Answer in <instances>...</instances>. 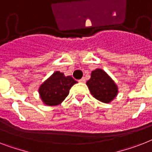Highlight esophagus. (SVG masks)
<instances>
[{
	"label": "esophagus",
	"mask_w": 152,
	"mask_h": 152,
	"mask_svg": "<svg viewBox=\"0 0 152 152\" xmlns=\"http://www.w3.org/2000/svg\"><path fill=\"white\" fill-rule=\"evenodd\" d=\"M79 82H80V83H85V82H86V80H85V78H82L81 80H79Z\"/></svg>",
	"instance_id": "34e87169"
}]
</instances>
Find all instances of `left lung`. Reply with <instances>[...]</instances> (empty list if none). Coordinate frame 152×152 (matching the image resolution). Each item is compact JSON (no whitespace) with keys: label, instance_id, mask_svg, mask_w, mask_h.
Masks as SVG:
<instances>
[{"label":"left lung","instance_id":"obj_1","mask_svg":"<svg viewBox=\"0 0 152 152\" xmlns=\"http://www.w3.org/2000/svg\"><path fill=\"white\" fill-rule=\"evenodd\" d=\"M86 85L94 97L106 104L112 101L118 92L115 83L101 69H96L91 72V77Z\"/></svg>","mask_w":152,"mask_h":152}]
</instances>
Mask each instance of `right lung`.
Segmentation results:
<instances>
[{
	"instance_id": "1",
	"label": "right lung",
	"mask_w": 152,
	"mask_h": 152,
	"mask_svg": "<svg viewBox=\"0 0 152 152\" xmlns=\"http://www.w3.org/2000/svg\"><path fill=\"white\" fill-rule=\"evenodd\" d=\"M72 76H65L56 71L39 87V94L45 104L56 106L61 104L69 95L70 88L76 83Z\"/></svg>"
}]
</instances>
